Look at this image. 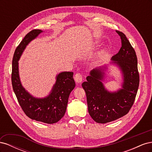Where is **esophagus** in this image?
Segmentation results:
<instances>
[{"mask_svg": "<svg viewBox=\"0 0 152 152\" xmlns=\"http://www.w3.org/2000/svg\"><path fill=\"white\" fill-rule=\"evenodd\" d=\"M74 79L77 83H80L82 80V76L80 73H76L74 77Z\"/></svg>", "mask_w": 152, "mask_h": 152, "instance_id": "obj_1", "label": "esophagus"}]
</instances>
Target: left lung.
I'll list each match as a JSON object with an SVG mask.
<instances>
[{
    "label": "left lung",
    "instance_id": "left-lung-1",
    "mask_svg": "<svg viewBox=\"0 0 152 152\" xmlns=\"http://www.w3.org/2000/svg\"><path fill=\"white\" fill-rule=\"evenodd\" d=\"M121 37L122 46L112 58V63L118 66L122 73V89L110 92L102 80L106 67L93 69L82 84L85 90L89 113L93 120L101 124L115 121L129 112L138 89L140 76L136 52L126 35L116 31Z\"/></svg>",
    "mask_w": 152,
    "mask_h": 152
}]
</instances>
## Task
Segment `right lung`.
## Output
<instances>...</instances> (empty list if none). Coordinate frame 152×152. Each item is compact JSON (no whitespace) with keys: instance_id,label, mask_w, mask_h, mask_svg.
I'll use <instances>...</instances> for the list:
<instances>
[{"instance_id":"1","label":"right lung","mask_w":152,"mask_h":152,"mask_svg":"<svg viewBox=\"0 0 152 152\" xmlns=\"http://www.w3.org/2000/svg\"><path fill=\"white\" fill-rule=\"evenodd\" d=\"M42 31L41 30H31L16 48L12 58L11 80L18 103L26 116L32 120L51 124L58 122L65 115L69 95L74 89L75 83L73 72L59 73L50 94L43 98L34 97L23 87L19 76L18 61L26 45Z\"/></svg>"}]
</instances>
